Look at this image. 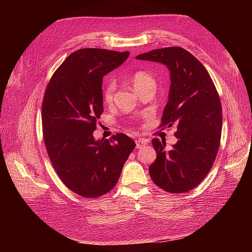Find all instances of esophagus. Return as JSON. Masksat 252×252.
Returning a JSON list of instances; mask_svg holds the SVG:
<instances>
[{
  "mask_svg": "<svg viewBox=\"0 0 252 252\" xmlns=\"http://www.w3.org/2000/svg\"><path fill=\"white\" fill-rule=\"evenodd\" d=\"M147 143H148V141H147V140H145V139H140V140H136V141H135L136 148L140 149L141 147H143L144 145H146Z\"/></svg>",
  "mask_w": 252,
  "mask_h": 252,
  "instance_id": "1",
  "label": "esophagus"
}]
</instances>
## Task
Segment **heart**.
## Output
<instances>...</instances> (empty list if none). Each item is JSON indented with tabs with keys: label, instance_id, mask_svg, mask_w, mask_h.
<instances>
[{
	"label": "heart",
	"instance_id": "obj_1",
	"mask_svg": "<svg viewBox=\"0 0 252 252\" xmlns=\"http://www.w3.org/2000/svg\"><path fill=\"white\" fill-rule=\"evenodd\" d=\"M131 84L133 85L136 93H140L144 88L154 86L156 87V80L152 75L146 71H136L130 78ZM116 83L113 81H109L106 83L103 89V100L106 104H110L113 101L114 93H116Z\"/></svg>",
	"mask_w": 252,
	"mask_h": 252
}]
</instances>
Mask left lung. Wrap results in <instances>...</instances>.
<instances>
[{
	"instance_id": "left-lung-1",
	"label": "left lung",
	"mask_w": 252,
	"mask_h": 252,
	"mask_svg": "<svg viewBox=\"0 0 252 252\" xmlns=\"http://www.w3.org/2000/svg\"><path fill=\"white\" fill-rule=\"evenodd\" d=\"M136 59L168 67L171 85L159 128H178L170 150L165 141L152 140L157 158L150 178L167 192H187L205 179L218 155L223 116L217 88L204 65L182 47L155 49Z\"/></svg>"
}]
</instances>
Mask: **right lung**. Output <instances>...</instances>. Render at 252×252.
<instances>
[{"label":"right lung","mask_w":252,"mask_h":252,"mask_svg":"<svg viewBox=\"0 0 252 252\" xmlns=\"http://www.w3.org/2000/svg\"><path fill=\"white\" fill-rule=\"evenodd\" d=\"M129 51L83 48L72 52L52 74L42 104L43 138L50 162L67 188L95 199L109 192L135 147L117 133L95 141L103 113V77L123 64Z\"/></svg>","instance_id":"right-lung-1"}]
</instances>
